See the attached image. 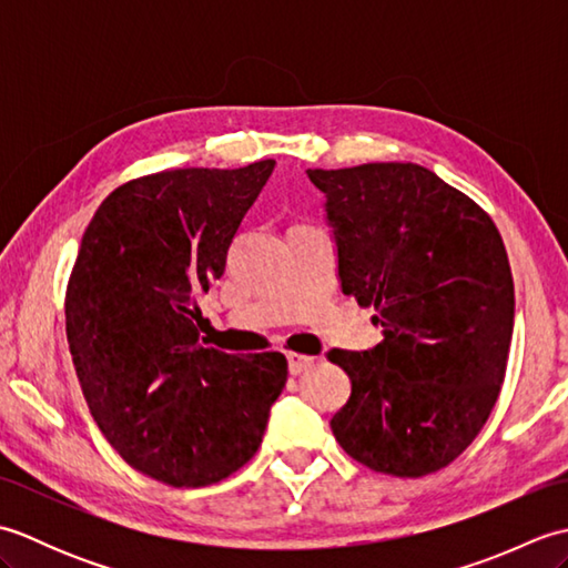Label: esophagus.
Instances as JSON below:
<instances>
[{"label": "esophagus", "instance_id": "obj_1", "mask_svg": "<svg viewBox=\"0 0 568 568\" xmlns=\"http://www.w3.org/2000/svg\"><path fill=\"white\" fill-rule=\"evenodd\" d=\"M315 356H305V354H295V352H291L287 354V368H291V373L293 376H300V373H305V371H310L312 366H315Z\"/></svg>", "mask_w": 568, "mask_h": 568}]
</instances>
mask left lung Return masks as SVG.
Masks as SVG:
<instances>
[{"mask_svg":"<svg viewBox=\"0 0 568 568\" xmlns=\"http://www.w3.org/2000/svg\"><path fill=\"white\" fill-rule=\"evenodd\" d=\"M307 175L327 197L342 291L383 327L371 352L327 354L352 381L334 437L381 474H434L500 395L515 320L508 251L474 200L417 163Z\"/></svg>","mask_w":568,"mask_h":568,"instance_id":"left-lung-1","label":"left lung"}]
</instances>
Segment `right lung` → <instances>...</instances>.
Returning a JSON list of instances; mask_svg holds the SVG:
<instances>
[{
	"label": "right lung",
	"instance_id": "1",
	"mask_svg": "<svg viewBox=\"0 0 568 568\" xmlns=\"http://www.w3.org/2000/svg\"><path fill=\"white\" fill-rule=\"evenodd\" d=\"M275 161L129 180L82 234L65 332L84 400L129 466L175 488L220 484L258 452L287 361L200 342L197 295Z\"/></svg>",
	"mask_w": 568,
	"mask_h": 568
}]
</instances>
